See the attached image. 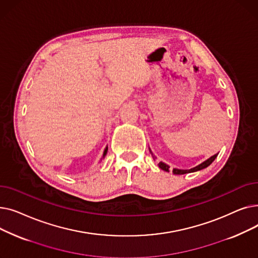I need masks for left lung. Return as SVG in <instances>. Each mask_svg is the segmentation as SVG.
I'll return each mask as SVG.
<instances>
[{"mask_svg":"<svg viewBox=\"0 0 258 258\" xmlns=\"http://www.w3.org/2000/svg\"><path fill=\"white\" fill-rule=\"evenodd\" d=\"M151 153H152V152H151ZM152 155H153V154H152ZM216 157H218V154L212 156V157H210L209 159H207L206 161L203 162V163H201L200 165H198V166H196V167H194V168H191V169H178V168H173V169H172V172H173L174 174H184V173L195 172V171H198V170H201V169H204V168H206L207 166H209V165L212 163V162L214 161V159H215ZM153 158L155 159L154 156H153ZM158 165H159V167H160L161 169H163V170H165V171H169V166L166 165L165 163H163V162H160V163H159Z\"/></svg>","mask_w":258,"mask_h":258,"instance_id":"1","label":"left lung"}]
</instances>
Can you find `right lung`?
Instances as JSON below:
<instances>
[{"label": "right lung", "instance_id": "add662e5", "mask_svg": "<svg viewBox=\"0 0 258 258\" xmlns=\"http://www.w3.org/2000/svg\"><path fill=\"white\" fill-rule=\"evenodd\" d=\"M106 152H107V146L105 147V150H104V153H103V158H104V156L106 155Z\"/></svg>", "mask_w": 258, "mask_h": 258}]
</instances>
